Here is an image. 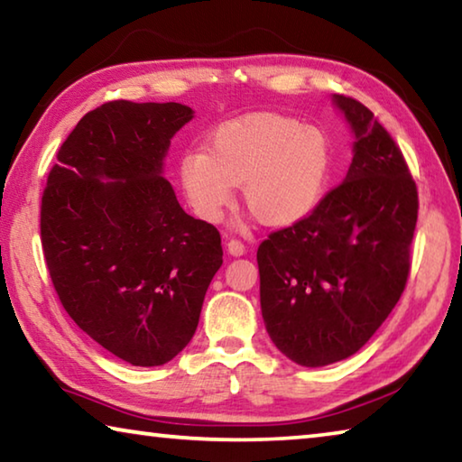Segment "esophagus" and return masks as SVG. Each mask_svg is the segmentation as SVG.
I'll return each mask as SVG.
<instances>
[{
    "label": "esophagus",
    "mask_w": 462,
    "mask_h": 462,
    "mask_svg": "<svg viewBox=\"0 0 462 462\" xmlns=\"http://www.w3.org/2000/svg\"><path fill=\"white\" fill-rule=\"evenodd\" d=\"M226 248H228V253L232 254V256H242L246 253V246L242 245L240 240H228V245H226Z\"/></svg>",
    "instance_id": "1"
}]
</instances>
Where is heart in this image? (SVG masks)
I'll return each instance as SVG.
<instances>
[{"instance_id":"obj_1","label":"heart","mask_w":462,"mask_h":462,"mask_svg":"<svg viewBox=\"0 0 462 462\" xmlns=\"http://www.w3.org/2000/svg\"><path fill=\"white\" fill-rule=\"evenodd\" d=\"M332 173L334 144L328 132L277 114L226 122L208 136L206 151L185 152L177 162L179 185L201 220H222L242 183L245 201L275 228L314 214Z\"/></svg>"}]
</instances>
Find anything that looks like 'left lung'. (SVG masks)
Listing matches in <instances>:
<instances>
[{
	"instance_id": "left-lung-1",
	"label": "left lung",
	"mask_w": 462,
	"mask_h": 462,
	"mask_svg": "<svg viewBox=\"0 0 462 462\" xmlns=\"http://www.w3.org/2000/svg\"><path fill=\"white\" fill-rule=\"evenodd\" d=\"M332 104L355 136L346 177L256 253L271 340L311 369L353 356L385 322L410 275L418 222L416 183L389 132L353 97Z\"/></svg>"
}]
</instances>
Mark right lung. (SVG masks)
I'll return each mask as SVG.
<instances>
[{"mask_svg":"<svg viewBox=\"0 0 462 462\" xmlns=\"http://www.w3.org/2000/svg\"><path fill=\"white\" fill-rule=\"evenodd\" d=\"M189 106L109 101L62 143L41 209L46 267L67 314L134 366L175 358L222 267L212 224L179 206L165 159Z\"/></svg>","mask_w":462,"mask_h":462,"instance_id":"obj_1","label":"right lung"}]
</instances>
